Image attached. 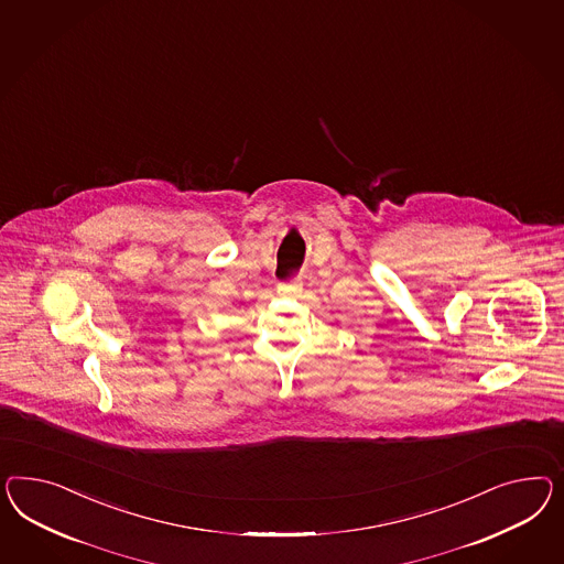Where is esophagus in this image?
Here are the masks:
<instances>
[{
	"label": "esophagus",
	"mask_w": 564,
	"mask_h": 564,
	"mask_svg": "<svg viewBox=\"0 0 564 564\" xmlns=\"http://www.w3.org/2000/svg\"><path fill=\"white\" fill-rule=\"evenodd\" d=\"M281 293H300L302 291V283L300 281H291V283H281L279 285Z\"/></svg>",
	"instance_id": "34e87169"
}]
</instances>
